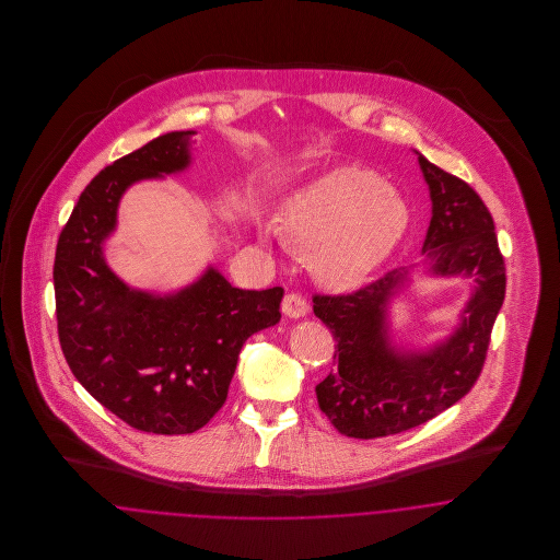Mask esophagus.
Here are the masks:
<instances>
[{
  "label": "esophagus",
  "instance_id": "1",
  "mask_svg": "<svg viewBox=\"0 0 560 560\" xmlns=\"http://www.w3.org/2000/svg\"><path fill=\"white\" fill-rule=\"evenodd\" d=\"M282 313H284L287 317H291V319L304 317V315L308 313V302H306V298H302V295L295 293V291H289V293L284 295V300H282Z\"/></svg>",
  "mask_w": 560,
  "mask_h": 560
}]
</instances>
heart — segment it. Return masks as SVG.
Masks as SVG:
<instances>
[{
	"mask_svg": "<svg viewBox=\"0 0 560 560\" xmlns=\"http://www.w3.org/2000/svg\"><path fill=\"white\" fill-rule=\"evenodd\" d=\"M407 224V205L380 174L347 165L300 187L282 207L278 233L295 247L317 245L315 273L351 287L388 258Z\"/></svg>",
	"mask_w": 560,
	"mask_h": 560,
	"instance_id": "1",
	"label": "heart"
}]
</instances>
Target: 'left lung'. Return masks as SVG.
I'll use <instances>...</instances> for the list:
<instances>
[{
    "instance_id": "8db88e82",
    "label": "left lung",
    "mask_w": 560,
    "mask_h": 560,
    "mask_svg": "<svg viewBox=\"0 0 560 560\" xmlns=\"http://www.w3.org/2000/svg\"><path fill=\"white\" fill-rule=\"evenodd\" d=\"M429 183L433 215L422 249L438 276H472L477 287L462 325L429 349L390 347L386 304L407 280L393 269L353 293L313 295V311L336 338V366L317 390L320 411L347 438L402 433L435 418L479 380L493 320L504 302L506 269L493 220L479 194L455 174L418 158Z\"/></svg>"
}]
</instances>
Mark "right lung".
Segmentation results:
<instances>
[{
  "instance_id": "1",
  "label": "right lung",
  "mask_w": 560,
  "mask_h": 560,
  "mask_svg": "<svg viewBox=\"0 0 560 560\" xmlns=\"http://www.w3.org/2000/svg\"><path fill=\"white\" fill-rule=\"evenodd\" d=\"M194 131H172L101 170L60 233L54 260L62 353L81 386L147 433L205 427L229 397L243 342L280 320L284 289H235L209 269L176 295L131 291L103 260L122 191L187 167Z\"/></svg>"
}]
</instances>
